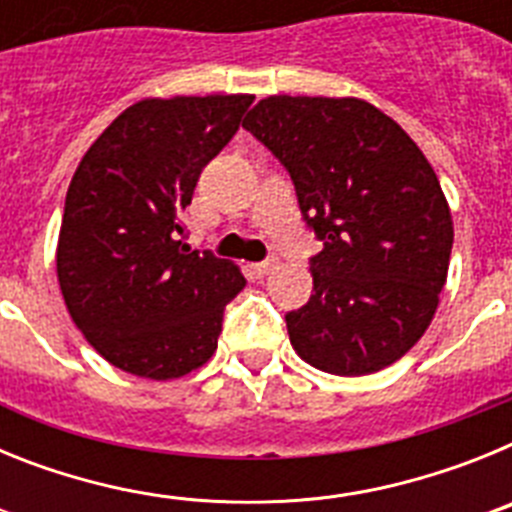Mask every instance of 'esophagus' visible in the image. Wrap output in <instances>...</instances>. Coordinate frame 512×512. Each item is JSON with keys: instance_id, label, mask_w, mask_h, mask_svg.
Returning a JSON list of instances; mask_svg holds the SVG:
<instances>
[{"instance_id": "34e87169", "label": "esophagus", "mask_w": 512, "mask_h": 512, "mask_svg": "<svg viewBox=\"0 0 512 512\" xmlns=\"http://www.w3.org/2000/svg\"><path fill=\"white\" fill-rule=\"evenodd\" d=\"M277 266H279V259H277V256H271V259L261 261V264H256L253 269H256V274H259V277H269L271 271L277 269Z\"/></svg>"}]
</instances>
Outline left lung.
Masks as SVG:
<instances>
[{"mask_svg": "<svg viewBox=\"0 0 512 512\" xmlns=\"http://www.w3.org/2000/svg\"><path fill=\"white\" fill-rule=\"evenodd\" d=\"M243 128L282 161L323 241L310 259V300L287 312L297 356L338 377L395 364L436 315L454 243L428 158L356 97H266Z\"/></svg>", "mask_w": 512, "mask_h": 512, "instance_id": "left-lung-1", "label": "left lung"}]
</instances>
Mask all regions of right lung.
I'll return each instance as SVG.
<instances>
[{
    "instance_id": "1",
    "label": "right lung",
    "mask_w": 512,
    "mask_h": 512,
    "mask_svg": "<svg viewBox=\"0 0 512 512\" xmlns=\"http://www.w3.org/2000/svg\"><path fill=\"white\" fill-rule=\"evenodd\" d=\"M251 102L140 99L81 158L63 207L58 284L76 328L122 372L166 382L215 354L225 305L246 279L179 238L182 212Z\"/></svg>"
}]
</instances>
